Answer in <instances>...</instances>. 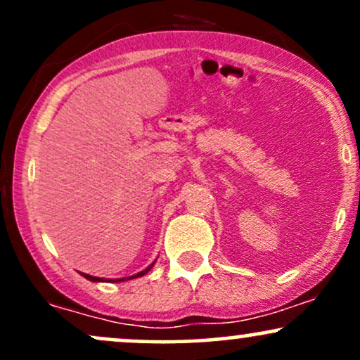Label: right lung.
I'll return each instance as SVG.
<instances>
[{"mask_svg": "<svg viewBox=\"0 0 360 360\" xmlns=\"http://www.w3.org/2000/svg\"><path fill=\"white\" fill-rule=\"evenodd\" d=\"M152 266H154V264H150V266L147 267V269H143L142 272H139V274H135V276H130V278H122V279H110V283H120V281H125V279H134V278H140V276H143V274H147L148 271L152 269ZM84 276L86 279H89V281H93V283H101V281H108V279H101V278H94V276H89V274H82Z\"/></svg>", "mask_w": 360, "mask_h": 360, "instance_id": "right-lung-1", "label": "right lung"}]
</instances>
